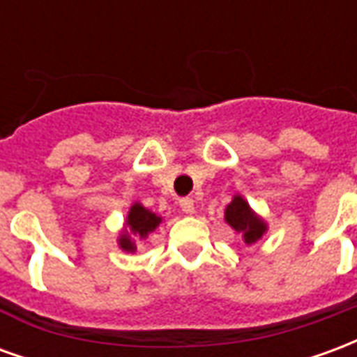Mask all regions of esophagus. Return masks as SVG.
Instances as JSON below:
<instances>
[{
    "label": "esophagus",
    "instance_id": "esophagus-1",
    "mask_svg": "<svg viewBox=\"0 0 357 357\" xmlns=\"http://www.w3.org/2000/svg\"><path fill=\"white\" fill-rule=\"evenodd\" d=\"M179 206H181V210H183L185 214H193L195 212V201L193 199H189V197L179 199Z\"/></svg>",
    "mask_w": 357,
    "mask_h": 357
}]
</instances>
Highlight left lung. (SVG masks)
Wrapping results in <instances>:
<instances>
[{
	"label": "left lung",
	"instance_id": "obj_1",
	"mask_svg": "<svg viewBox=\"0 0 357 357\" xmlns=\"http://www.w3.org/2000/svg\"><path fill=\"white\" fill-rule=\"evenodd\" d=\"M225 222L231 225L235 231L243 233L247 245L260 239L266 231V224L252 214L250 206L241 197H235L231 204L225 208Z\"/></svg>",
	"mask_w": 357,
	"mask_h": 357
}]
</instances>
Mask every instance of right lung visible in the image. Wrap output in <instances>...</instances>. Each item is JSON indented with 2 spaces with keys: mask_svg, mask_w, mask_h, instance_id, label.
Returning a JSON list of instances; mask_svg holds the SVG:
<instances>
[{
  "mask_svg": "<svg viewBox=\"0 0 357 357\" xmlns=\"http://www.w3.org/2000/svg\"><path fill=\"white\" fill-rule=\"evenodd\" d=\"M158 224H160V218L143 208L141 204H133L130 214H128V225L132 229L133 237H139V239H145L149 233L155 231ZM120 247L124 250H135V243H132V239L124 235L120 239Z\"/></svg>",
  "mask_w": 357,
  "mask_h": 357,
  "instance_id": "right-lung-1",
  "label": "right lung"
}]
</instances>
